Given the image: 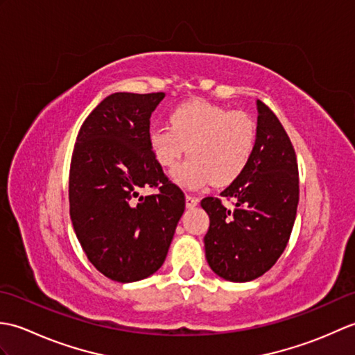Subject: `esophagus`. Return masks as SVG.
<instances>
[{"mask_svg": "<svg viewBox=\"0 0 355 355\" xmlns=\"http://www.w3.org/2000/svg\"><path fill=\"white\" fill-rule=\"evenodd\" d=\"M200 202V200L197 197H192V195H186V207H195Z\"/></svg>", "mask_w": 355, "mask_h": 355, "instance_id": "obj_1", "label": "esophagus"}]
</instances>
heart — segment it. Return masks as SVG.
I'll return each instance as SVG.
<instances>
[{"label":"heart","mask_w":355,"mask_h":355,"mask_svg":"<svg viewBox=\"0 0 355 355\" xmlns=\"http://www.w3.org/2000/svg\"><path fill=\"white\" fill-rule=\"evenodd\" d=\"M154 160L172 169L186 153L184 163L173 169V183L184 189H201L214 180L229 184L247 168L256 145L252 119L206 101L178 105L169 114V125L154 126L148 134Z\"/></svg>","instance_id":"1"}]
</instances>
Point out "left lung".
<instances>
[{"mask_svg":"<svg viewBox=\"0 0 355 355\" xmlns=\"http://www.w3.org/2000/svg\"><path fill=\"white\" fill-rule=\"evenodd\" d=\"M256 145L247 168L221 192L201 201L210 220L206 259L220 277L248 282L275 266L288 243L299 202V171L288 134L266 103L256 101Z\"/></svg>","mask_w":355,"mask_h":355,"instance_id":"obj_1","label":"left lung"}]
</instances>
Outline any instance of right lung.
Instances as JSON below:
<instances>
[{
	"instance_id": "right-lung-1",
	"label": "right lung",
	"mask_w": 355,
	"mask_h": 355,
	"mask_svg": "<svg viewBox=\"0 0 355 355\" xmlns=\"http://www.w3.org/2000/svg\"><path fill=\"white\" fill-rule=\"evenodd\" d=\"M164 93H114L82 123L70 166V216L89 262L116 282L141 281L163 266L184 193L148 145L149 119ZM143 187L159 193L143 198Z\"/></svg>"
}]
</instances>
